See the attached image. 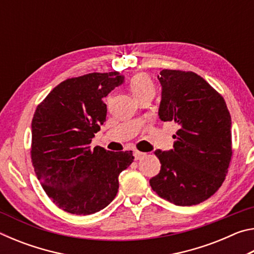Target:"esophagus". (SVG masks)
Here are the masks:
<instances>
[{
	"instance_id": "esophagus-1",
	"label": "esophagus",
	"mask_w": 254,
	"mask_h": 254,
	"mask_svg": "<svg viewBox=\"0 0 254 254\" xmlns=\"http://www.w3.org/2000/svg\"><path fill=\"white\" fill-rule=\"evenodd\" d=\"M145 157V153L140 152V151H134V158L135 160H141V159Z\"/></svg>"
}]
</instances>
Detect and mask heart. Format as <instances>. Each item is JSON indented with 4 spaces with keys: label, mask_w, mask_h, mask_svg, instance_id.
<instances>
[{
    "label": "heart",
    "mask_w": 254,
    "mask_h": 254,
    "mask_svg": "<svg viewBox=\"0 0 254 254\" xmlns=\"http://www.w3.org/2000/svg\"><path fill=\"white\" fill-rule=\"evenodd\" d=\"M130 89L134 97L139 98L147 93H154V86L147 75H135L130 81Z\"/></svg>",
    "instance_id": "heart-1"
}]
</instances>
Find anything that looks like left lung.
I'll use <instances>...</instances> for the list:
<instances>
[{
    "instance_id": "obj_1",
    "label": "left lung",
    "mask_w": 254,
    "mask_h": 254,
    "mask_svg": "<svg viewBox=\"0 0 254 254\" xmlns=\"http://www.w3.org/2000/svg\"><path fill=\"white\" fill-rule=\"evenodd\" d=\"M161 121L179 126L174 149L156 150L160 173L150 186L161 198L191 206L209 198L222 186L232 157V122L226 103L192 71L163 69L158 76Z\"/></svg>"
}]
</instances>
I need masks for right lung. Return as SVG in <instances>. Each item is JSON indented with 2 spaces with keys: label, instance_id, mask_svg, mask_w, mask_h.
<instances>
[{
  "label": "right lung",
  "instance_id": "obj_1",
  "mask_svg": "<svg viewBox=\"0 0 254 254\" xmlns=\"http://www.w3.org/2000/svg\"><path fill=\"white\" fill-rule=\"evenodd\" d=\"M124 83L118 71L67 79L34 112L31 159L38 179L54 203L70 214L105 208L119 190V176L133 162L132 151L91 147L106 120V97Z\"/></svg>",
  "mask_w": 254,
  "mask_h": 254
}]
</instances>
